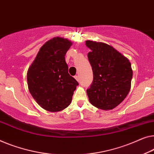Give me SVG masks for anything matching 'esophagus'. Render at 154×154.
I'll use <instances>...</instances> for the list:
<instances>
[{"instance_id": "esophagus-1", "label": "esophagus", "mask_w": 154, "mask_h": 154, "mask_svg": "<svg viewBox=\"0 0 154 154\" xmlns=\"http://www.w3.org/2000/svg\"><path fill=\"white\" fill-rule=\"evenodd\" d=\"M75 79H76L77 82H79V76H78V75H75Z\"/></svg>"}]
</instances>
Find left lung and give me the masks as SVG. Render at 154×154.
<instances>
[{
	"label": "left lung",
	"instance_id": "8db88e82",
	"mask_svg": "<svg viewBox=\"0 0 154 154\" xmlns=\"http://www.w3.org/2000/svg\"><path fill=\"white\" fill-rule=\"evenodd\" d=\"M93 81L86 90L91 104L98 109L111 110L125 99L133 77L128 59L111 45L86 41Z\"/></svg>",
	"mask_w": 154,
	"mask_h": 154
}]
</instances>
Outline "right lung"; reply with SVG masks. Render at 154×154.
I'll return each instance as SVG.
<instances>
[{"mask_svg":"<svg viewBox=\"0 0 154 154\" xmlns=\"http://www.w3.org/2000/svg\"><path fill=\"white\" fill-rule=\"evenodd\" d=\"M70 41L55 37L40 48L27 73L28 89L38 105L50 112L62 111L69 106L79 85L68 73L65 55Z\"/></svg>","mask_w":154,"mask_h":154,"instance_id":"obj_1","label":"right lung"}]
</instances>
